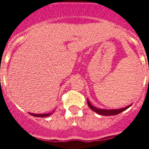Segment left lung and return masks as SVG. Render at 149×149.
Here are the masks:
<instances>
[{"instance_id":"8db88e82","label":"left lung","mask_w":149,"mask_h":149,"mask_svg":"<svg viewBox=\"0 0 149 149\" xmlns=\"http://www.w3.org/2000/svg\"><path fill=\"white\" fill-rule=\"evenodd\" d=\"M87 103L89 107H90L91 110H93V111H95V113H97L99 115H103V116H113V115H117V114L120 113L122 112H123L124 110H125L126 109H127L129 107H131V105L126 107H124L122 109H117V110H104V109H98L96 108L95 107H93V105L91 104L90 102L87 100Z\"/></svg>"}]
</instances>
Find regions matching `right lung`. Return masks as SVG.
<instances>
[{
	"label": "right lung",
	"mask_w": 149,
	"mask_h": 149,
	"mask_svg": "<svg viewBox=\"0 0 149 149\" xmlns=\"http://www.w3.org/2000/svg\"><path fill=\"white\" fill-rule=\"evenodd\" d=\"M29 113L30 114L31 116H35V117H47L48 116H50V113H48V114H34V113Z\"/></svg>",
	"instance_id": "obj_1"
}]
</instances>
